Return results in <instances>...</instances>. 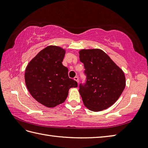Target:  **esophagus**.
Returning a JSON list of instances; mask_svg holds the SVG:
<instances>
[{"instance_id":"34e87169","label":"esophagus","mask_w":148,"mask_h":148,"mask_svg":"<svg viewBox=\"0 0 148 148\" xmlns=\"http://www.w3.org/2000/svg\"><path fill=\"white\" fill-rule=\"evenodd\" d=\"M74 79L76 81V82H77V83H79V78H78V77L77 76H76L74 78Z\"/></svg>"}]
</instances>
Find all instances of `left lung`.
I'll use <instances>...</instances> for the list:
<instances>
[{
    "instance_id": "8db88e82",
    "label": "left lung",
    "mask_w": 148,
    "mask_h": 148,
    "mask_svg": "<svg viewBox=\"0 0 148 148\" xmlns=\"http://www.w3.org/2000/svg\"><path fill=\"white\" fill-rule=\"evenodd\" d=\"M86 81L79 84V92L84 105L92 111L109 108L116 102L126 85L124 72L100 49H81Z\"/></svg>"
}]
</instances>
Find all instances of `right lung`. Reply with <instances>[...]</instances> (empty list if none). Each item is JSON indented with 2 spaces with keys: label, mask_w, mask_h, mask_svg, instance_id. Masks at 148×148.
I'll list each match as a JSON object with an SVG mask.
<instances>
[{
  "label": "right lung",
  "mask_w": 148,
  "mask_h": 148,
  "mask_svg": "<svg viewBox=\"0 0 148 148\" xmlns=\"http://www.w3.org/2000/svg\"><path fill=\"white\" fill-rule=\"evenodd\" d=\"M65 50L48 46L42 49L27 66L25 81L28 90L37 102L47 108L64 102L71 88L77 83L68 76V69L62 62Z\"/></svg>",
  "instance_id": "1"
}]
</instances>
